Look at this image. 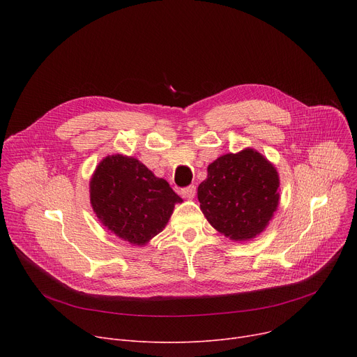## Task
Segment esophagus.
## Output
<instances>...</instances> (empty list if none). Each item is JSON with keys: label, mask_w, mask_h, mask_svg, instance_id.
<instances>
[{"label": "esophagus", "mask_w": 357, "mask_h": 357, "mask_svg": "<svg viewBox=\"0 0 357 357\" xmlns=\"http://www.w3.org/2000/svg\"><path fill=\"white\" fill-rule=\"evenodd\" d=\"M195 191H197L195 186H194V185H190V186H185V188H182V190H181V194H182L183 197H186V198H194Z\"/></svg>", "instance_id": "obj_1"}]
</instances>
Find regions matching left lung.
I'll use <instances>...</instances> for the list:
<instances>
[{
    "label": "left lung",
    "mask_w": 357,
    "mask_h": 357,
    "mask_svg": "<svg viewBox=\"0 0 357 357\" xmlns=\"http://www.w3.org/2000/svg\"><path fill=\"white\" fill-rule=\"evenodd\" d=\"M198 201L211 226L233 240L265 230L279 202L276 169L253 149L224 155L208 165Z\"/></svg>",
    "instance_id": "8db88e82"
}]
</instances>
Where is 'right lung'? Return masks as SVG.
<instances>
[{
	"label": "right lung",
	"instance_id": "add662e5",
	"mask_svg": "<svg viewBox=\"0 0 357 357\" xmlns=\"http://www.w3.org/2000/svg\"><path fill=\"white\" fill-rule=\"evenodd\" d=\"M91 204L104 226L131 245L143 246L159 234L182 202L169 183L135 158L112 155L96 169Z\"/></svg>",
	"mask_w": 357,
	"mask_h": 357
}]
</instances>
